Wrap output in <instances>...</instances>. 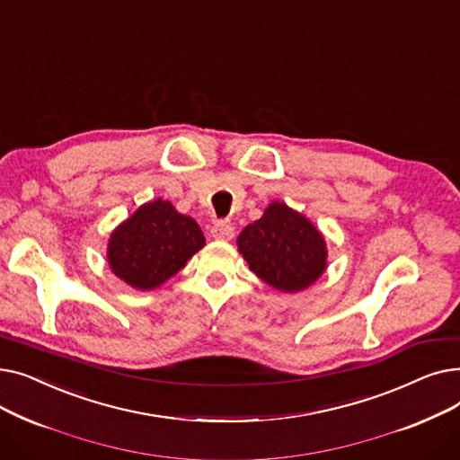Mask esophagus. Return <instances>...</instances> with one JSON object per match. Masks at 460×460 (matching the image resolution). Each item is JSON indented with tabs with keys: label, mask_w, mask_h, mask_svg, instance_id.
<instances>
[{
	"label": "esophagus",
	"mask_w": 460,
	"mask_h": 460,
	"mask_svg": "<svg viewBox=\"0 0 460 460\" xmlns=\"http://www.w3.org/2000/svg\"><path fill=\"white\" fill-rule=\"evenodd\" d=\"M210 234L216 240H231L234 236V227L231 224H227V222H216L210 227Z\"/></svg>",
	"instance_id": "1"
}]
</instances>
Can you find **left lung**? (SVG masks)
<instances>
[{
	"mask_svg": "<svg viewBox=\"0 0 460 460\" xmlns=\"http://www.w3.org/2000/svg\"><path fill=\"white\" fill-rule=\"evenodd\" d=\"M238 250L262 281L285 293L302 291L326 269L323 234L283 203H272L244 227Z\"/></svg>",
	"mask_w": 460,
	"mask_h": 460,
	"instance_id": "obj_1",
	"label": "left lung"
}]
</instances>
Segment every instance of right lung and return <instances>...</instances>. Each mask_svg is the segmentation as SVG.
<instances>
[{"label": "right lung", "instance_id": "obj_1", "mask_svg": "<svg viewBox=\"0 0 460 460\" xmlns=\"http://www.w3.org/2000/svg\"><path fill=\"white\" fill-rule=\"evenodd\" d=\"M203 246L205 236L196 220L156 199L139 207L113 231L108 262L115 276L139 291H149L175 276Z\"/></svg>", "mask_w": 460, "mask_h": 460}]
</instances>
